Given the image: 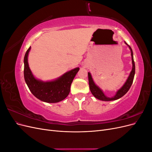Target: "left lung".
I'll return each instance as SVG.
<instances>
[{
    "mask_svg": "<svg viewBox=\"0 0 152 152\" xmlns=\"http://www.w3.org/2000/svg\"><path fill=\"white\" fill-rule=\"evenodd\" d=\"M125 44L128 45V47L131 50V58H132V70L130 73L127 79L126 80V82L124 83V84L117 91L116 94L113 96L112 98H109L108 96H106L103 91L99 87L96 85L94 82L92 78V75L91 74L90 72H88V79H89V88L90 91L91 92V93L93 94V95L96 98H97L99 100L102 101H104V102H110V101H113V100H116L119 98H122L123 96L125 95L127 91L129 90L130 87L132 84L133 80H134V77L135 74V64L134 61V58H133V53H132V50L131 48L129 45L126 42Z\"/></svg>",
    "mask_w": 152,
    "mask_h": 152,
    "instance_id": "obj_1",
    "label": "left lung"
}]
</instances>
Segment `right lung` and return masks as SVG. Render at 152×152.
<instances>
[{"label": "right lung", "instance_id": "1", "mask_svg": "<svg viewBox=\"0 0 152 152\" xmlns=\"http://www.w3.org/2000/svg\"><path fill=\"white\" fill-rule=\"evenodd\" d=\"M31 47L26 50L24 57V78L31 93L44 102L54 103L65 99L70 93V86L79 68L66 72L56 79L43 81L36 79L29 67L28 56Z\"/></svg>", "mask_w": 152, "mask_h": 152}]
</instances>
